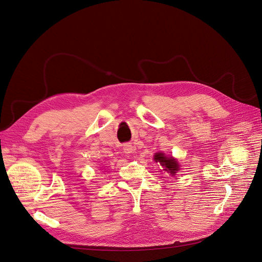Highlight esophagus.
<instances>
[{
  "instance_id": "34e87169",
  "label": "esophagus",
  "mask_w": 262,
  "mask_h": 262,
  "mask_svg": "<svg viewBox=\"0 0 262 262\" xmlns=\"http://www.w3.org/2000/svg\"><path fill=\"white\" fill-rule=\"evenodd\" d=\"M123 150H124L125 154H131V153H133L134 146H133L131 143H125V144L123 145Z\"/></svg>"
}]
</instances>
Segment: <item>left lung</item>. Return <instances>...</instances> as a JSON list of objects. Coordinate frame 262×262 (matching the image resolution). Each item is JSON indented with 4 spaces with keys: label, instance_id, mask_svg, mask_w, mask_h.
<instances>
[{
    "label": "left lung",
    "instance_id": "8db88e82",
    "mask_svg": "<svg viewBox=\"0 0 262 262\" xmlns=\"http://www.w3.org/2000/svg\"><path fill=\"white\" fill-rule=\"evenodd\" d=\"M154 160L158 163H161L162 166H164L165 170H167L169 173L173 176L179 169V165L176 160H173L172 157H166L163 153H156L154 155Z\"/></svg>",
    "mask_w": 262,
    "mask_h": 262
}]
</instances>
